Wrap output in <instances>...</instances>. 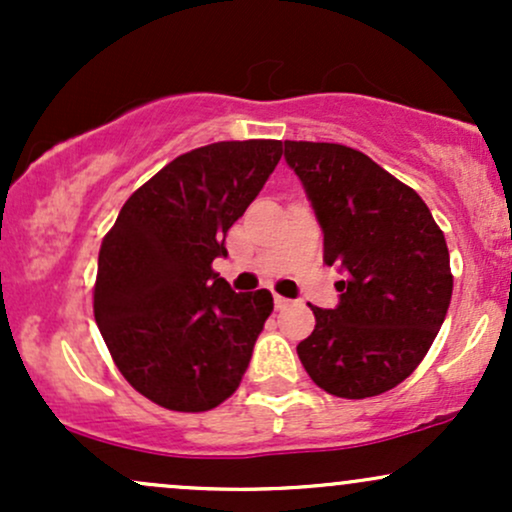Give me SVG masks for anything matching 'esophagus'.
I'll use <instances>...</instances> for the list:
<instances>
[{
  "instance_id": "1",
  "label": "esophagus",
  "mask_w": 512,
  "mask_h": 512,
  "mask_svg": "<svg viewBox=\"0 0 512 512\" xmlns=\"http://www.w3.org/2000/svg\"><path fill=\"white\" fill-rule=\"evenodd\" d=\"M289 305H291L289 298H284V296H279V293H274V308L276 310H284V308H289Z\"/></svg>"
}]
</instances>
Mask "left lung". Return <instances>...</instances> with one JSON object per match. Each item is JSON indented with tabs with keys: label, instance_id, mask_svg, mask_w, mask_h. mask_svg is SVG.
Here are the masks:
<instances>
[{
	"label": "left lung",
	"instance_id": "obj_1",
	"mask_svg": "<svg viewBox=\"0 0 512 512\" xmlns=\"http://www.w3.org/2000/svg\"><path fill=\"white\" fill-rule=\"evenodd\" d=\"M339 264V305L313 308L315 330L298 358L334 397L383 395L414 373L443 325L452 296L450 252L426 202L361 151L284 142Z\"/></svg>",
	"mask_w": 512,
	"mask_h": 512
}]
</instances>
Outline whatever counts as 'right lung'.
<instances>
[{"label":"right lung","mask_w":512,"mask_h":512,"mask_svg":"<svg viewBox=\"0 0 512 512\" xmlns=\"http://www.w3.org/2000/svg\"><path fill=\"white\" fill-rule=\"evenodd\" d=\"M281 154L276 139L187 151L127 199L103 238L93 315L117 370L158 407H219L248 370L272 293H236L211 262L228 255V228Z\"/></svg>","instance_id":"right-lung-1"}]
</instances>
